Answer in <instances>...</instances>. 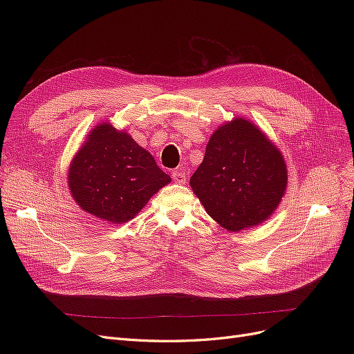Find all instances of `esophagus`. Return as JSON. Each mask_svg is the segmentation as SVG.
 Wrapping results in <instances>:
<instances>
[{"mask_svg": "<svg viewBox=\"0 0 354 354\" xmlns=\"http://www.w3.org/2000/svg\"><path fill=\"white\" fill-rule=\"evenodd\" d=\"M173 178L176 183L178 185H183L186 183V178H187V173H186V168L185 167H177L176 169H173Z\"/></svg>", "mask_w": 354, "mask_h": 354, "instance_id": "obj_1", "label": "esophagus"}]
</instances>
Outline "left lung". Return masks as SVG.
<instances>
[{
	"instance_id": "obj_1",
	"label": "left lung",
	"mask_w": 354,
	"mask_h": 354,
	"mask_svg": "<svg viewBox=\"0 0 354 354\" xmlns=\"http://www.w3.org/2000/svg\"><path fill=\"white\" fill-rule=\"evenodd\" d=\"M190 186L212 220L239 232L263 223L279 205L286 165L259 128L236 118L211 136Z\"/></svg>"
}]
</instances>
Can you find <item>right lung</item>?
I'll return each mask as SVG.
<instances>
[{"label":"right lung","mask_w":354,"mask_h":354,"mask_svg":"<svg viewBox=\"0 0 354 354\" xmlns=\"http://www.w3.org/2000/svg\"><path fill=\"white\" fill-rule=\"evenodd\" d=\"M71 194L78 205L111 223H125L171 178L153 156L111 124L97 125L69 168Z\"/></svg>","instance_id":"obj_1"}]
</instances>
